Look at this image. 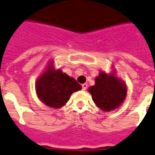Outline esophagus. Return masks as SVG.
I'll use <instances>...</instances> for the list:
<instances>
[{
	"instance_id": "obj_1",
	"label": "esophagus",
	"mask_w": 155,
	"mask_h": 155,
	"mask_svg": "<svg viewBox=\"0 0 155 155\" xmlns=\"http://www.w3.org/2000/svg\"><path fill=\"white\" fill-rule=\"evenodd\" d=\"M86 88H87V84L85 83V84H82V90H86Z\"/></svg>"
}]
</instances>
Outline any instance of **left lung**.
Segmentation results:
<instances>
[{
    "label": "left lung",
    "mask_w": 155,
    "mask_h": 155,
    "mask_svg": "<svg viewBox=\"0 0 155 155\" xmlns=\"http://www.w3.org/2000/svg\"><path fill=\"white\" fill-rule=\"evenodd\" d=\"M88 91L96 105L104 112H108L123 104L127 94V87L126 83L118 78L114 69L110 74L101 71L95 78V85L90 86Z\"/></svg>",
    "instance_id": "obj_1"
}]
</instances>
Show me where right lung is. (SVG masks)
Listing matches in <instances>:
<instances>
[{"mask_svg": "<svg viewBox=\"0 0 155 155\" xmlns=\"http://www.w3.org/2000/svg\"><path fill=\"white\" fill-rule=\"evenodd\" d=\"M51 60L45 71L35 82V91L39 99L50 108H59L69 100L71 94L81 90V86L74 78L56 69Z\"/></svg>", "mask_w": 155, "mask_h": 155, "instance_id": "obj_1", "label": "right lung"}]
</instances>
